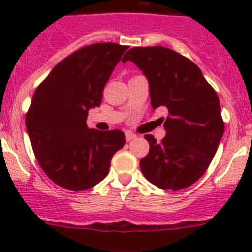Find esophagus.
Here are the masks:
<instances>
[{"label": "esophagus", "instance_id": "esophagus-1", "mask_svg": "<svg viewBox=\"0 0 252 252\" xmlns=\"http://www.w3.org/2000/svg\"><path fill=\"white\" fill-rule=\"evenodd\" d=\"M125 136H126V141H131V140L136 139V135L130 132V131H126V132H125Z\"/></svg>", "mask_w": 252, "mask_h": 252}]
</instances>
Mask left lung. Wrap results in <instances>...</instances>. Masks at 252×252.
Masks as SVG:
<instances>
[{
    "label": "left lung",
    "mask_w": 252,
    "mask_h": 252,
    "mask_svg": "<svg viewBox=\"0 0 252 252\" xmlns=\"http://www.w3.org/2000/svg\"><path fill=\"white\" fill-rule=\"evenodd\" d=\"M136 64L150 86L151 107L168 108L166 136L145 135L150 150L142 174L160 189L180 190L206 173L224 132L220 99L192 60L164 46L132 48L122 62Z\"/></svg>",
    "instance_id": "8db88e82"
}]
</instances>
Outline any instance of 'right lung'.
I'll return each mask as SVG.
<instances>
[{"label": "right lung", "instance_id": "obj_1", "mask_svg": "<svg viewBox=\"0 0 252 252\" xmlns=\"http://www.w3.org/2000/svg\"><path fill=\"white\" fill-rule=\"evenodd\" d=\"M126 50L116 43L78 49L53 68L32 95L26 130L37 162L59 187L79 192L98 184L126 142L122 131L93 130L86 122Z\"/></svg>", "mask_w": 252, "mask_h": 252}]
</instances>
